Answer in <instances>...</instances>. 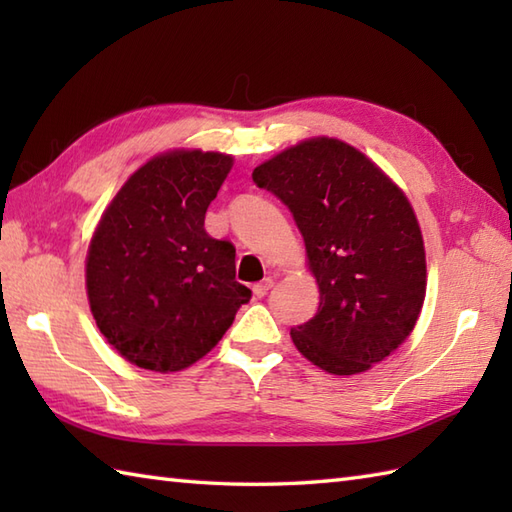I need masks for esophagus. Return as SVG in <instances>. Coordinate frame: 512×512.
Returning a JSON list of instances; mask_svg holds the SVG:
<instances>
[{"instance_id": "esophagus-1", "label": "esophagus", "mask_w": 512, "mask_h": 512, "mask_svg": "<svg viewBox=\"0 0 512 512\" xmlns=\"http://www.w3.org/2000/svg\"><path fill=\"white\" fill-rule=\"evenodd\" d=\"M273 286H275V279H273V277H266L264 281H259V284H255V286H253L255 297H259V299L266 297V295H268V290L273 288Z\"/></svg>"}]
</instances>
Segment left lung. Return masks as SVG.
Returning a JSON list of instances; mask_svg holds the SVG:
<instances>
[{"label": "left lung", "instance_id": "left-lung-1", "mask_svg": "<svg viewBox=\"0 0 512 512\" xmlns=\"http://www.w3.org/2000/svg\"><path fill=\"white\" fill-rule=\"evenodd\" d=\"M306 242L319 310L290 330L328 374L367 372L411 334L427 290L422 233L409 200L361 151L310 138L255 167Z\"/></svg>", "mask_w": 512, "mask_h": 512}]
</instances>
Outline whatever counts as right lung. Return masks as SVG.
<instances>
[{"label":"right lung","mask_w":512,"mask_h":512,"mask_svg":"<svg viewBox=\"0 0 512 512\" xmlns=\"http://www.w3.org/2000/svg\"><path fill=\"white\" fill-rule=\"evenodd\" d=\"M231 167V156L200 149L151 158L96 226L85 264L90 308L129 363L180 372L213 350L248 303L235 246L204 231Z\"/></svg>","instance_id":"1"}]
</instances>
